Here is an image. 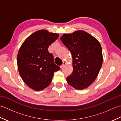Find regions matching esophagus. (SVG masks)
<instances>
[{"label":"esophagus","mask_w":121,"mask_h":121,"mask_svg":"<svg viewBox=\"0 0 121 121\" xmlns=\"http://www.w3.org/2000/svg\"><path fill=\"white\" fill-rule=\"evenodd\" d=\"M65 65H66V62H63V63H62V65L60 66L61 68H63L64 66H65Z\"/></svg>","instance_id":"1"}]
</instances>
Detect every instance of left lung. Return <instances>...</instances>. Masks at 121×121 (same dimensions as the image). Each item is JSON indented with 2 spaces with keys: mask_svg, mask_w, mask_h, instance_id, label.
<instances>
[{
  "mask_svg": "<svg viewBox=\"0 0 121 121\" xmlns=\"http://www.w3.org/2000/svg\"><path fill=\"white\" fill-rule=\"evenodd\" d=\"M60 39L73 58V70L66 81L76 89L87 88L96 79L102 66L101 45L96 38L82 30L64 34Z\"/></svg>",
  "mask_w": 121,
  "mask_h": 121,
  "instance_id": "obj_1",
  "label": "left lung"
}]
</instances>
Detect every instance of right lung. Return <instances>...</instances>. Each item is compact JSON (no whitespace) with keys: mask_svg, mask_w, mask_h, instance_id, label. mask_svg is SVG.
Masks as SVG:
<instances>
[{"mask_svg":"<svg viewBox=\"0 0 121 121\" xmlns=\"http://www.w3.org/2000/svg\"><path fill=\"white\" fill-rule=\"evenodd\" d=\"M58 37L56 33L44 30H38L28 37L20 48L17 56L20 75L33 90L39 91L48 87L54 72L60 69L48 49Z\"/></svg>","mask_w":121,"mask_h":121,"instance_id":"right-lung-1","label":"right lung"}]
</instances>
